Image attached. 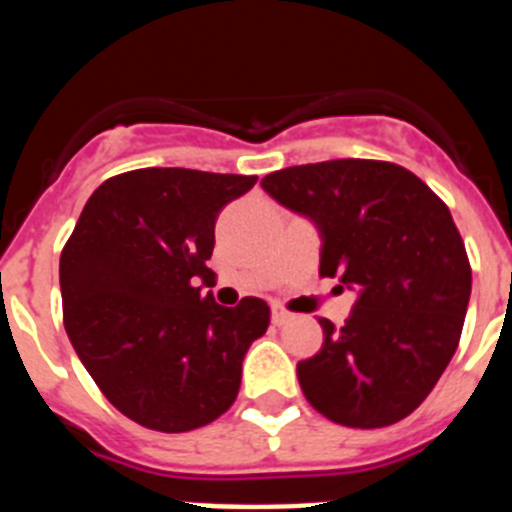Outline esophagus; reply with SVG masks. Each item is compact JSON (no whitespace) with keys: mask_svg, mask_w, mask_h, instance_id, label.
I'll return each instance as SVG.
<instances>
[{"mask_svg":"<svg viewBox=\"0 0 512 512\" xmlns=\"http://www.w3.org/2000/svg\"><path fill=\"white\" fill-rule=\"evenodd\" d=\"M292 318H295V315L289 310H284L282 305H271V323L274 325H287Z\"/></svg>","mask_w":512,"mask_h":512,"instance_id":"esophagus-1","label":"esophagus"}]
</instances>
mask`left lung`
Wrapping results in <instances>:
<instances>
[{
	"instance_id": "8db88e82",
	"label": "left lung",
	"mask_w": 512,
	"mask_h": 512,
	"mask_svg": "<svg viewBox=\"0 0 512 512\" xmlns=\"http://www.w3.org/2000/svg\"><path fill=\"white\" fill-rule=\"evenodd\" d=\"M318 225L320 277L356 289L343 328L320 318L323 348L297 364L312 408L348 428H384L431 395L459 346L472 266L449 207L413 171L338 158L261 179Z\"/></svg>"
}]
</instances>
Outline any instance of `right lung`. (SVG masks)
I'll use <instances>...</instances> for the list:
<instances>
[{
	"instance_id": "1",
	"label": "right lung",
	"mask_w": 512,
	"mask_h": 512,
	"mask_svg": "<svg viewBox=\"0 0 512 512\" xmlns=\"http://www.w3.org/2000/svg\"><path fill=\"white\" fill-rule=\"evenodd\" d=\"M256 176L135 169L99 184L61 251L63 325L125 418L161 433L217 420L241 390L243 356L269 305L202 295L215 220Z\"/></svg>"
}]
</instances>
